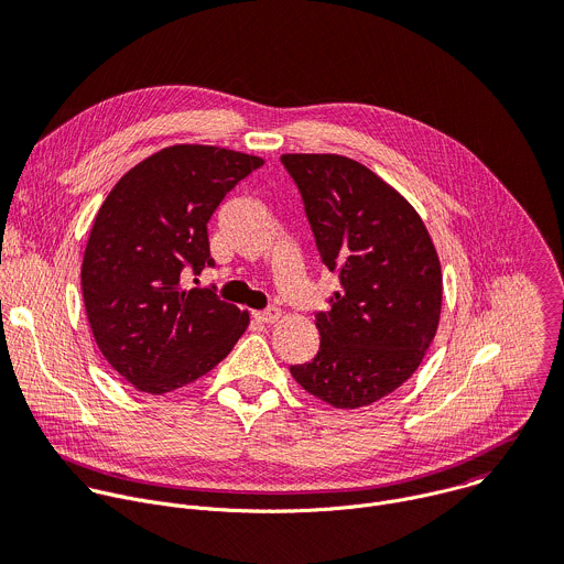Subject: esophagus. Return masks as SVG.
Here are the masks:
<instances>
[{"label": "esophagus", "instance_id": "34e87169", "mask_svg": "<svg viewBox=\"0 0 564 564\" xmlns=\"http://www.w3.org/2000/svg\"><path fill=\"white\" fill-rule=\"evenodd\" d=\"M254 316L259 318V321H263V324H274V321L281 316V310L279 307H268V310H259V312H254Z\"/></svg>", "mask_w": 564, "mask_h": 564}]
</instances>
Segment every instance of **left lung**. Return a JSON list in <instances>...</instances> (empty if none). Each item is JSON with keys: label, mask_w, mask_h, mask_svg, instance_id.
Here are the masks:
<instances>
[{"label": "left lung", "mask_w": 564, "mask_h": 564, "mask_svg": "<svg viewBox=\"0 0 564 564\" xmlns=\"http://www.w3.org/2000/svg\"><path fill=\"white\" fill-rule=\"evenodd\" d=\"M314 243L339 290L314 314L321 335L312 361L292 377L335 409L390 394L422 364L442 310V270L411 203L357 160L285 153Z\"/></svg>", "instance_id": "1"}]
</instances>
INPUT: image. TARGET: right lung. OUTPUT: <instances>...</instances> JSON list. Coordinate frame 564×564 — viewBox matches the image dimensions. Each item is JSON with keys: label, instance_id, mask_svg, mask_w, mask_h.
I'll list each match as a JSON object with an SVG mask.
<instances>
[{"label": "right lung", "instance_id": "right-lung-1", "mask_svg": "<svg viewBox=\"0 0 564 564\" xmlns=\"http://www.w3.org/2000/svg\"><path fill=\"white\" fill-rule=\"evenodd\" d=\"M257 155L174 144L129 170L102 203L83 261V296L109 366L138 390L165 394L207 375L250 316L216 288H185L214 268L207 223Z\"/></svg>", "mask_w": 564, "mask_h": 564}]
</instances>
